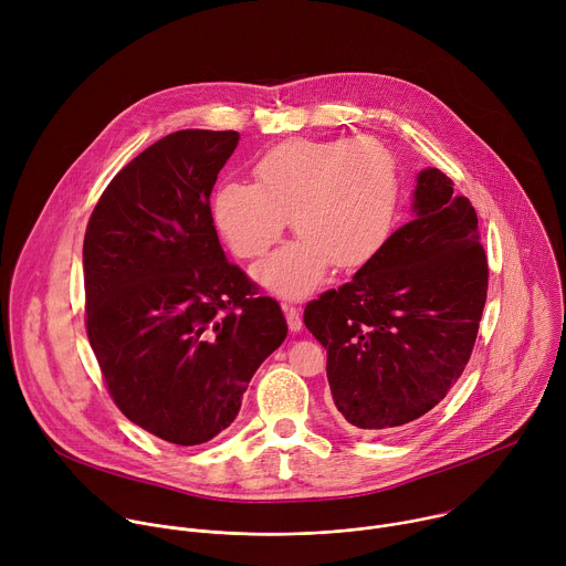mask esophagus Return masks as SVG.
I'll list each match as a JSON object with an SVG mask.
<instances>
[{"mask_svg": "<svg viewBox=\"0 0 566 566\" xmlns=\"http://www.w3.org/2000/svg\"><path fill=\"white\" fill-rule=\"evenodd\" d=\"M282 308H284L286 322H289V329H291V332H300V329H302L300 308H295V306H291V304H282Z\"/></svg>", "mask_w": 566, "mask_h": 566, "instance_id": "34e87169", "label": "esophagus"}]
</instances>
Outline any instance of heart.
I'll return each mask as SVG.
<instances>
[{"instance_id": "obj_1", "label": "heart", "mask_w": 566, "mask_h": 566, "mask_svg": "<svg viewBox=\"0 0 566 566\" xmlns=\"http://www.w3.org/2000/svg\"><path fill=\"white\" fill-rule=\"evenodd\" d=\"M253 184L230 181L212 197V219L237 258H262L286 228L300 239L255 269V280L282 297L313 291L329 264L369 262L391 228L396 166L374 138L291 140L266 151Z\"/></svg>"}]
</instances>
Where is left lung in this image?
Listing matches in <instances>:
<instances>
[{
    "instance_id": "left-lung-1",
    "label": "left lung",
    "mask_w": 566,
    "mask_h": 566,
    "mask_svg": "<svg viewBox=\"0 0 566 566\" xmlns=\"http://www.w3.org/2000/svg\"><path fill=\"white\" fill-rule=\"evenodd\" d=\"M437 168L417 179L415 219L391 232L352 282L304 308L327 349L338 412L358 432L428 415L465 369L489 293L476 212Z\"/></svg>"
}]
</instances>
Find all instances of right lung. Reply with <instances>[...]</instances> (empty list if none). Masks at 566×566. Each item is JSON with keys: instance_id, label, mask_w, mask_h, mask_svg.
Instances as JSON below:
<instances>
[{"instance_id": "add662e5", "label": "right lung", "mask_w": 566, "mask_h": 566, "mask_svg": "<svg viewBox=\"0 0 566 566\" xmlns=\"http://www.w3.org/2000/svg\"><path fill=\"white\" fill-rule=\"evenodd\" d=\"M237 132L181 129L112 179L85 232V327L116 408L199 446L226 430L284 343L280 304L230 264L210 212Z\"/></svg>"}]
</instances>
